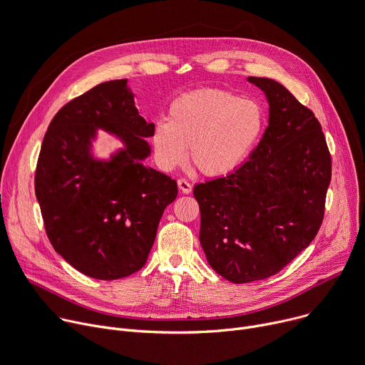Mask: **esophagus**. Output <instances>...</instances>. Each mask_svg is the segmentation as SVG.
Returning a JSON list of instances; mask_svg holds the SVG:
<instances>
[{"label": "esophagus", "mask_w": 365, "mask_h": 365, "mask_svg": "<svg viewBox=\"0 0 365 365\" xmlns=\"http://www.w3.org/2000/svg\"><path fill=\"white\" fill-rule=\"evenodd\" d=\"M178 186L182 190V193H190L192 192V185L186 179H179Z\"/></svg>", "instance_id": "34e87169"}]
</instances>
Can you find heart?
<instances>
[{
	"label": "heart",
	"mask_w": 365,
	"mask_h": 365,
	"mask_svg": "<svg viewBox=\"0 0 365 365\" xmlns=\"http://www.w3.org/2000/svg\"><path fill=\"white\" fill-rule=\"evenodd\" d=\"M267 109L257 101L218 88L196 90L172 102L169 119L151 132L153 155L164 172L189 158L205 176L233 173L247 160L267 129Z\"/></svg>",
	"instance_id": "heart-1"
}]
</instances>
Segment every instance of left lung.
Listing matches in <instances>:
<instances>
[{
    "instance_id": "1",
    "label": "left lung",
    "mask_w": 365,
    "mask_h": 365,
    "mask_svg": "<svg viewBox=\"0 0 365 365\" xmlns=\"http://www.w3.org/2000/svg\"><path fill=\"white\" fill-rule=\"evenodd\" d=\"M247 80L269 103L260 143L237 170L193 187L207 260L235 284L278 274L313 242L332 178V160L314 113L278 81Z\"/></svg>"
}]
</instances>
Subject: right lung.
I'll list each match as a JSON object with an SVG mask.
<instances>
[{"instance_id":"right-lung-1","label":"right lung","mask_w":365,"mask_h":365,"mask_svg":"<svg viewBox=\"0 0 365 365\" xmlns=\"http://www.w3.org/2000/svg\"><path fill=\"white\" fill-rule=\"evenodd\" d=\"M118 135L125 148L109 162L89 154L95 129ZM154 123L137 110L126 80L106 81L73 98L51 120L35 175L48 239L81 274L119 279L140 271L178 183L144 158Z\"/></svg>"}]
</instances>
